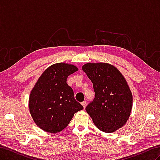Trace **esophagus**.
I'll use <instances>...</instances> for the list:
<instances>
[{"label":"esophagus","instance_id":"esophagus-1","mask_svg":"<svg viewBox=\"0 0 160 160\" xmlns=\"http://www.w3.org/2000/svg\"><path fill=\"white\" fill-rule=\"evenodd\" d=\"M81 104H82V105L83 106V108H84V109H85V107L87 106V101H83V102L81 103Z\"/></svg>","mask_w":160,"mask_h":160}]
</instances>
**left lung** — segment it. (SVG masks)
Here are the masks:
<instances>
[{"label":"left lung","mask_w":160,"mask_h":160,"mask_svg":"<svg viewBox=\"0 0 160 160\" xmlns=\"http://www.w3.org/2000/svg\"><path fill=\"white\" fill-rule=\"evenodd\" d=\"M93 83L95 98L87 106V112L97 127L112 133L123 127L132 108V95L123 76L114 66L99 62L82 67Z\"/></svg>","instance_id":"1"}]
</instances>
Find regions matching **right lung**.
<instances>
[{
	"label": "right lung",
	"mask_w": 160,
	"mask_h": 160,
	"mask_svg": "<svg viewBox=\"0 0 160 160\" xmlns=\"http://www.w3.org/2000/svg\"><path fill=\"white\" fill-rule=\"evenodd\" d=\"M78 71L72 65L60 62L47 68L32 89L29 109L37 126L49 133L65 128L77 111L83 109L67 83L69 75Z\"/></svg>",
	"instance_id": "1"
}]
</instances>
